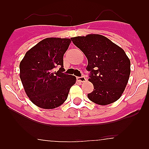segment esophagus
I'll use <instances>...</instances> for the list:
<instances>
[{
  "instance_id": "obj_1",
  "label": "esophagus",
  "mask_w": 149,
  "mask_h": 149,
  "mask_svg": "<svg viewBox=\"0 0 149 149\" xmlns=\"http://www.w3.org/2000/svg\"><path fill=\"white\" fill-rule=\"evenodd\" d=\"M77 81L78 82L81 83H84L86 81V78L85 77H77Z\"/></svg>"
}]
</instances>
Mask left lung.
<instances>
[{
    "label": "left lung",
    "mask_w": 149,
    "mask_h": 149,
    "mask_svg": "<svg viewBox=\"0 0 149 149\" xmlns=\"http://www.w3.org/2000/svg\"><path fill=\"white\" fill-rule=\"evenodd\" d=\"M88 60L89 81L94 90L87 95L90 101L107 105L119 99L131 74V61L125 52L110 39L99 34L71 38Z\"/></svg>",
    "instance_id": "1"
}]
</instances>
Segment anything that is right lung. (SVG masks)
Wrapping results in <instances>:
<instances>
[{"label": "right lung", "mask_w": 149, "mask_h": 149, "mask_svg": "<svg viewBox=\"0 0 149 149\" xmlns=\"http://www.w3.org/2000/svg\"><path fill=\"white\" fill-rule=\"evenodd\" d=\"M71 39L50 37L30 48L21 61L20 78L30 100L42 109H54L65 101L74 76L63 73V55ZM60 67L56 72L55 68Z\"/></svg>", "instance_id": "right-lung-1"}]
</instances>
